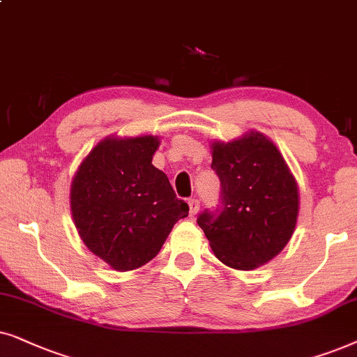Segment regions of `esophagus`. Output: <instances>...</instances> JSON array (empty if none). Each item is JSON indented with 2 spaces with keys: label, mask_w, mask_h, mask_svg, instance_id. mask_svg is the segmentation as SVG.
Segmentation results:
<instances>
[{
  "label": "esophagus",
  "mask_w": 357,
  "mask_h": 357,
  "mask_svg": "<svg viewBox=\"0 0 357 357\" xmlns=\"http://www.w3.org/2000/svg\"><path fill=\"white\" fill-rule=\"evenodd\" d=\"M188 202H189V215H191V217L197 215L199 207H201V202H199V199H194V197H191V199H189Z\"/></svg>",
  "instance_id": "obj_1"
}]
</instances>
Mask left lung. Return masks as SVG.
I'll return each instance as SVG.
<instances>
[{"label": "left lung", "instance_id": "1", "mask_svg": "<svg viewBox=\"0 0 357 357\" xmlns=\"http://www.w3.org/2000/svg\"><path fill=\"white\" fill-rule=\"evenodd\" d=\"M220 204L197 217L223 264L250 271L268 263L291 240L298 213L297 183L273 142L259 132L212 145Z\"/></svg>", "mask_w": 357, "mask_h": 357}]
</instances>
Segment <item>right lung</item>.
I'll return each mask as SVG.
<instances>
[{
	"label": "right lung",
	"instance_id": "add662e5",
	"mask_svg": "<svg viewBox=\"0 0 357 357\" xmlns=\"http://www.w3.org/2000/svg\"><path fill=\"white\" fill-rule=\"evenodd\" d=\"M156 137L106 139L94 146L71 183V213L89 251L117 271L144 266L160 253L189 206L151 165Z\"/></svg>",
	"mask_w": 357,
	"mask_h": 357
}]
</instances>
